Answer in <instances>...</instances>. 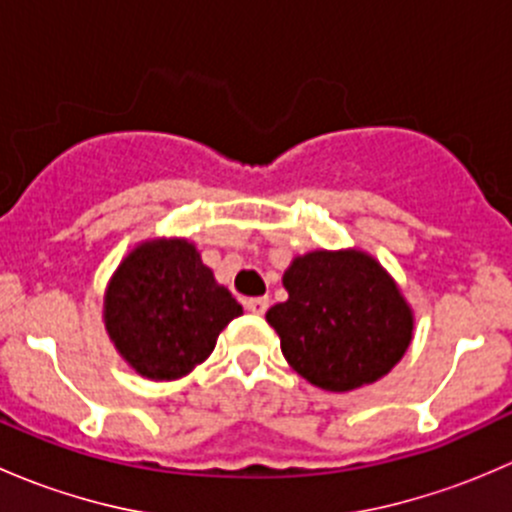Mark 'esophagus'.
I'll return each instance as SVG.
<instances>
[{
  "mask_svg": "<svg viewBox=\"0 0 512 512\" xmlns=\"http://www.w3.org/2000/svg\"><path fill=\"white\" fill-rule=\"evenodd\" d=\"M267 307H270V299L267 297H252L245 299V309L252 314H265Z\"/></svg>",
  "mask_w": 512,
  "mask_h": 512,
  "instance_id": "34e87169",
  "label": "esophagus"
}]
</instances>
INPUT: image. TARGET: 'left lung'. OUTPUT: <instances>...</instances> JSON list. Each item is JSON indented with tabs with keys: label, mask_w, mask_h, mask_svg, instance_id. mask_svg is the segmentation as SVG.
Here are the masks:
<instances>
[{
	"label": "left lung",
	"mask_w": 512,
	"mask_h": 512,
	"mask_svg": "<svg viewBox=\"0 0 512 512\" xmlns=\"http://www.w3.org/2000/svg\"><path fill=\"white\" fill-rule=\"evenodd\" d=\"M282 282L289 299L267 312V322L289 366L309 384L327 391L374 384L409 349V304L364 252H309Z\"/></svg>",
	"instance_id": "1"
}]
</instances>
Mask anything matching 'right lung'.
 I'll return each mask as SVG.
<instances>
[{"instance_id": "1", "label": "right lung", "mask_w": 512, "mask_h": 512, "mask_svg": "<svg viewBox=\"0 0 512 512\" xmlns=\"http://www.w3.org/2000/svg\"><path fill=\"white\" fill-rule=\"evenodd\" d=\"M103 314L123 359L148 379L170 381L208 359L242 307L188 240H158L121 262Z\"/></svg>"}]
</instances>
